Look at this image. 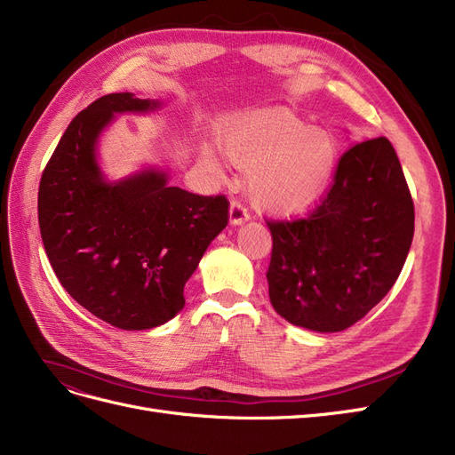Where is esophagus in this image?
I'll return each instance as SVG.
<instances>
[{
    "label": "esophagus",
    "instance_id": "obj_1",
    "mask_svg": "<svg viewBox=\"0 0 455 455\" xmlns=\"http://www.w3.org/2000/svg\"><path fill=\"white\" fill-rule=\"evenodd\" d=\"M246 220H249V214H246L244 206L237 201H233L231 206H229V224L231 226H241L244 224Z\"/></svg>",
    "mask_w": 455,
    "mask_h": 455
}]
</instances>
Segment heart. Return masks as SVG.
Returning a JSON list of instances; mask_svg holds the SVG:
<instances>
[{"mask_svg":"<svg viewBox=\"0 0 455 455\" xmlns=\"http://www.w3.org/2000/svg\"><path fill=\"white\" fill-rule=\"evenodd\" d=\"M220 146L237 169L246 171V194L256 209L275 216L299 214L319 201L339 163L336 136L283 106L231 116L220 132ZM203 157L222 169L214 149Z\"/></svg>","mask_w":455,"mask_h":455,"instance_id":"obj_1","label":"heart"}]
</instances>
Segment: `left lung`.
Masks as SVG:
<instances>
[{
	"label": "left lung",
	"instance_id": "obj_1",
	"mask_svg": "<svg viewBox=\"0 0 455 455\" xmlns=\"http://www.w3.org/2000/svg\"><path fill=\"white\" fill-rule=\"evenodd\" d=\"M269 229L273 309L315 332L361 321L391 291L414 239V203L391 142L349 148L321 204Z\"/></svg>",
	"mask_w": 455,
	"mask_h": 455
}]
</instances>
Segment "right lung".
Wrapping results in <instances>:
<instances>
[{"label":"right lung","mask_w":455,"mask_h":455,"mask_svg":"<svg viewBox=\"0 0 455 455\" xmlns=\"http://www.w3.org/2000/svg\"><path fill=\"white\" fill-rule=\"evenodd\" d=\"M161 100L114 92L79 112L39 182L37 218L45 252L81 307L123 330H148L182 311L184 286L228 226V201L169 186L144 167L109 180L100 136L123 114H156Z\"/></svg>","instance_id":"1"}]
</instances>
